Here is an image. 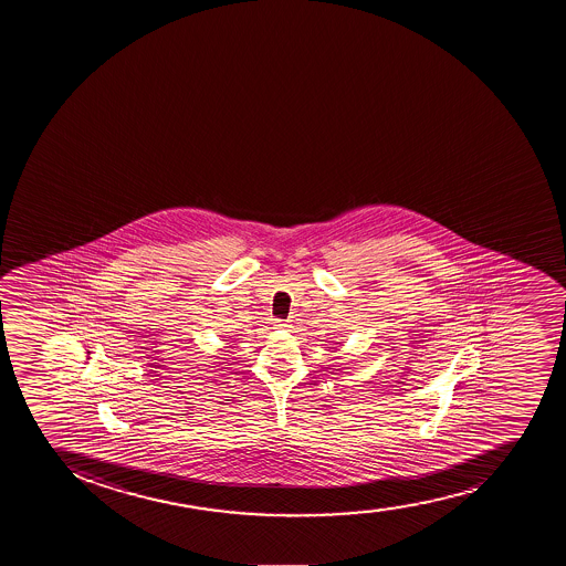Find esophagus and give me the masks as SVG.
Masks as SVG:
<instances>
[{"label":"esophagus","instance_id":"obj_1","mask_svg":"<svg viewBox=\"0 0 566 566\" xmlns=\"http://www.w3.org/2000/svg\"><path fill=\"white\" fill-rule=\"evenodd\" d=\"M274 326H276V328H287L290 325H287L286 321H276V325Z\"/></svg>","mask_w":566,"mask_h":566}]
</instances>
